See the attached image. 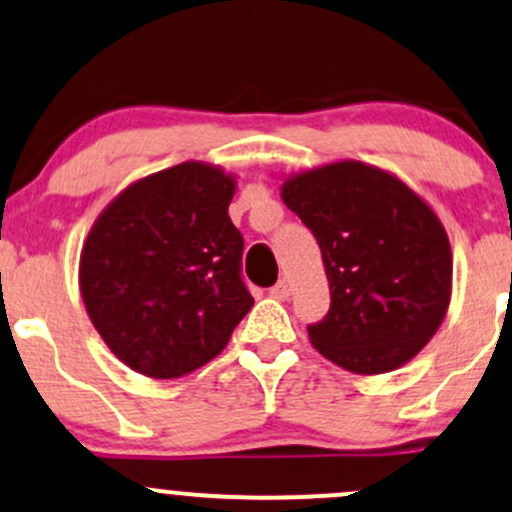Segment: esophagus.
I'll use <instances>...</instances> for the list:
<instances>
[{"label":"esophagus","instance_id":"34e87169","mask_svg":"<svg viewBox=\"0 0 512 512\" xmlns=\"http://www.w3.org/2000/svg\"><path fill=\"white\" fill-rule=\"evenodd\" d=\"M290 292H292V285L287 283V280H278V283L271 287V295L275 297V300H287V297H290Z\"/></svg>","mask_w":512,"mask_h":512}]
</instances>
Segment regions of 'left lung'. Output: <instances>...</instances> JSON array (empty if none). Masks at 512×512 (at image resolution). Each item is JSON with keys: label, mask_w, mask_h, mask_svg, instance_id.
Here are the masks:
<instances>
[{"label": "left lung", "mask_w": 512, "mask_h": 512, "mask_svg": "<svg viewBox=\"0 0 512 512\" xmlns=\"http://www.w3.org/2000/svg\"><path fill=\"white\" fill-rule=\"evenodd\" d=\"M283 203L312 229L331 309L309 341L343 370L382 375L416 358L445 319L452 251L440 217L380 166L341 159L297 171Z\"/></svg>", "instance_id": "1"}]
</instances>
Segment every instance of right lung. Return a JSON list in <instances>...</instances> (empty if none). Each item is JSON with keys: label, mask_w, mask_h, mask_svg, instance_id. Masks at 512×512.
I'll list each match as a JSON object with an SVG mask.
<instances>
[{"label": "right lung", "mask_w": 512, "mask_h": 512, "mask_svg": "<svg viewBox=\"0 0 512 512\" xmlns=\"http://www.w3.org/2000/svg\"><path fill=\"white\" fill-rule=\"evenodd\" d=\"M234 191L222 166L183 162L130 183L91 225L79 290L130 370L154 380L198 370L254 307L241 280L244 239L227 212Z\"/></svg>", "instance_id": "obj_1"}]
</instances>
